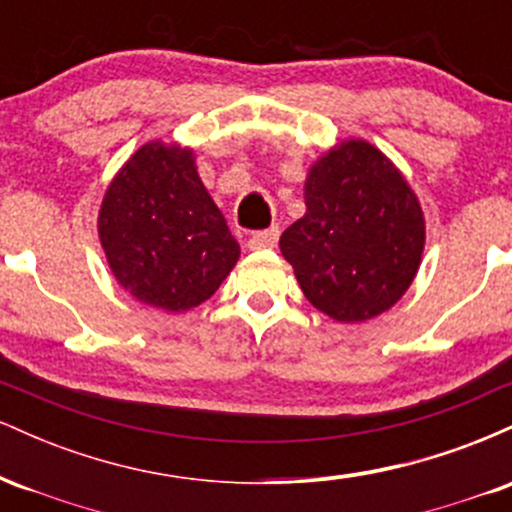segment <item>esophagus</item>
<instances>
[{"instance_id": "1", "label": "esophagus", "mask_w": 512, "mask_h": 512, "mask_svg": "<svg viewBox=\"0 0 512 512\" xmlns=\"http://www.w3.org/2000/svg\"><path fill=\"white\" fill-rule=\"evenodd\" d=\"M276 243H279V228L272 226V228H267V231L252 233L248 240V248L250 250H267V248H274Z\"/></svg>"}]
</instances>
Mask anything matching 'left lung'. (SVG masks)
<instances>
[{"instance_id": "left-lung-1", "label": "left lung", "mask_w": 512, "mask_h": 512, "mask_svg": "<svg viewBox=\"0 0 512 512\" xmlns=\"http://www.w3.org/2000/svg\"><path fill=\"white\" fill-rule=\"evenodd\" d=\"M305 214L281 255L320 313L366 322L390 310L419 272L426 221L407 178L378 146L346 139L305 178Z\"/></svg>"}]
</instances>
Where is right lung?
Returning a JSON list of instances; mask_svg holds the SVG:
<instances>
[{
    "label": "right lung",
    "instance_id": "obj_1",
    "mask_svg": "<svg viewBox=\"0 0 512 512\" xmlns=\"http://www.w3.org/2000/svg\"><path fill=\"white\" fill-rule=\"evenodd\" d=\"M98 238L117 284L168 313L197 308L240 257L190 146H139L117 170L98 211Z\"/></svg>",
    "mask_w": 512,
    "mask_h": 512
}]
</instances>
